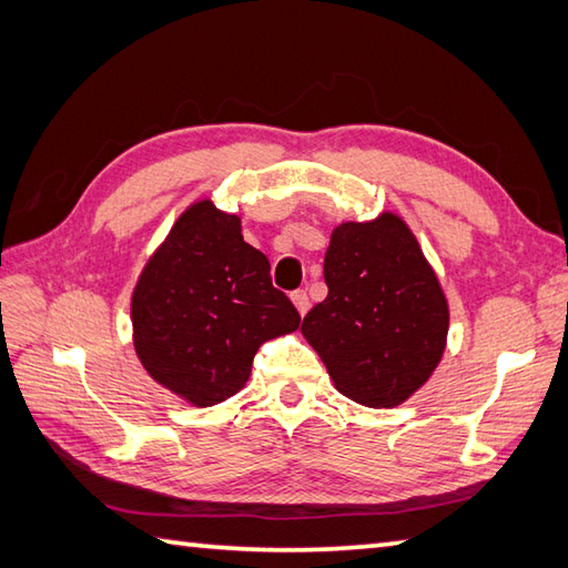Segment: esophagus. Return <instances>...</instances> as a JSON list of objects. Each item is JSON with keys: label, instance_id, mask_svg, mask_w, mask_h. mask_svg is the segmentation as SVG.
I'll return each mask as SVG.
<instances>
[{"label": "esophagus", "instance_id": "34e87169", "mask_svg": "<svg viewBox=\"0 0 568 568\" xmlns=\"http://www.w3.org/2000/svg\"><path fill=\"white\" fill-rule=\"evenodd\" d=\"M291 300H293V305L297 307L300 315H305V312L310 310V297H307L305 291H295V293L291 295Z\"/></svg>", "mask_w": 568, "mask_h": 568}]
</instances>
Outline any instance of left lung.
<instances>
[{
    "label": "left lung",
    "instance_id": "left-lung-1",
    "mask_svg": "<svg viewBox=\"0 0 568 568\" xmlns=\"http://www.w3.org/2000/svg\"><path fill=\"white\" fill-rule=\"evenodd\" d=\"M329 295L303 322L336 390L366 407H395L437 368L449 305L415 234L393 212L344 222L324 253Z\"/></svg>",
    "mask_w": 568,
    "mask_h": 568
}]
</instances>
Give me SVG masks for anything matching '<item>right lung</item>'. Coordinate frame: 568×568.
Here are the masks:
<instances>
[{
    "instance_id": "1",
    "label": "right lung",
    "mask_w": 568,
    "mask_h": 568,
    "mask_svg": "<svg viewBox=\"0 0 568 568\" xmlns=\"http://www.w3.org/2000/svg\"><path fill=\"white\" fill-rule=\"evenodd\" d=\"M136 356L149 376L195 407L244 388L258 346L300 327L271 263L236 214L200 200L143 265L131 295Z\"/></svg>"
}]
</instances>
